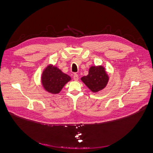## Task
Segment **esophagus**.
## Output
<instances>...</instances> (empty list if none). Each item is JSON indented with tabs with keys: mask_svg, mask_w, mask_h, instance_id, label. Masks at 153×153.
I'll list each match as a JSON object with an SVG mask.
<instances>
[{
	"mask_svg": "<svg viewBox=\"0 0 153 153\" xmlns=\"http://www.w3.org/2000/svg\"><path fill=\"white\" fill-rule=\"evenodd\" d=\"M73 79H74V80H75V81H78V76L77 74H75V75H73Z\"/></svg>",
	"mask_w": 153,
	"mask_h": 153,
	"instance_id": "esophagus-1",
	"label": "esophagus"
}]
</instances>
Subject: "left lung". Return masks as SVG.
Segmentation results:
<instances>
[{
    "mask_svg": "<svg viewBox=\"0 0 153 153\" xmlns=\"http://www.w3.org/2000/svg\"><path fill=\"white\" fill-rule=\"evenodd\" d=\"M81 80L93 92L103 90L107 85L109 76L103 66H91L89 74L81 78Z\"/></svg>",
    "mask_w": 153,
    "mask_h": 153,
    "instance_id": "8db88e82",
    "label": "left lung"
}]
</instances>
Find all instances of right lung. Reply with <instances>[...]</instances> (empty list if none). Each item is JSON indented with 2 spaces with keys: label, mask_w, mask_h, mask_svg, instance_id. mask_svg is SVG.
<instances>
[{
  "label": "right lung",
  "mask_w": 153,
  "mask_h": 153,
  "mask_svg": "<svg viewBox=\"0 0 153 153\" xmlns=\"http://www.w3.org/2000/svg\"><path fill=\"white\" fill-rule=\"evenodd\" d=\"M71 77L52 64L48 65L41 75V84L51 94H59L63 87L71 80Z\"/></svg>",
  "instance_id": "right-lung-1"
}]
</instances>
